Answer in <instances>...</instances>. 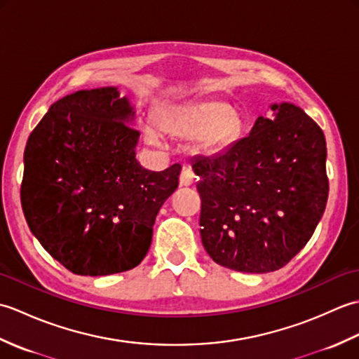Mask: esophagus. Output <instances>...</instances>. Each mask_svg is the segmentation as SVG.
Returning <instances> with one entry per match:
<instances>
[{"label": "esophagus", "instance_id": "obj_1", "mask_svg": "<svg viewBox=\"0 0 359 359\" xmlns=\"http://www.w3.org/2000/svg\"><path fill=\"white\" fill-rule=\"evenodd\" d=\"M193 180H194V174L191 172V170H189V168H184V170H182V172H180V185H184V187H189L193 184Z\"/></svg>", "mask_w": 359, "mask_h": 359}]
</instances>
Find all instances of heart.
Masks as SVG:
<instances>
[{"label": "heart", "instance_id": "1", "mask_svg": "<svg viewBox=\"0 0 359 359\" xmlns=\"http://www.w3.org/2000/svg\"><path fill=\"white\" fill-rule=\"evenodd\" d=\"M160 125L163 131L177 139H202L207 148L224 147L239 131V120L231 114V106L219 100L171 106L162 114ZM143 134L149 143L160 142L154 126H144Z\"/></svg>", "mask_w": 359, "mask_h": 359}]
</instances>
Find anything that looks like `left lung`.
I'll return each mask as SVG.
<instances>
[{"label":"left lung","mask_w":359,"mask_h":359,"mask_svg":"<svg viewBox=\"0 0 359 359\" xmlns=\"http://www.w3.org/2000/svg\"><path fill=\"white\" fill-rule=\"evenodd\" d=\"M251 133L212 157H197L201 236L216 264L270 273L306 247L321 220L329 177L323 129L292 103L273 104Z\"/></svg>","instance_id":"8db88e82"}]
</instances>
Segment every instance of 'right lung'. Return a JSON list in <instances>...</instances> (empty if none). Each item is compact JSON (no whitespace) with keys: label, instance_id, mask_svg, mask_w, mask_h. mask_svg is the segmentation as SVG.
Listing matches in <instances>:
<instances>
[{"label":"right lung","instance_id":"right-lung-1","mask_svg":"<svg viewBox=\"0 0 359 359\" xmlns=\"http://www.w3.org/2000/svg\"><path fill=\"white\" fill-rule=\"evenodd\" d=\"M117 88L77 90L53 103L29 135L21 207L48 253L81 276L134 269L182 166L148 171L135 160L140 133Z\"/></svg>","mask_w":359,"mask_h":359}]
</instances>
